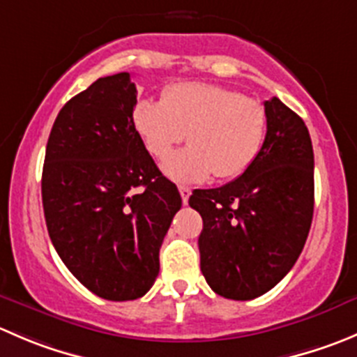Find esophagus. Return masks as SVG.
<instances>
[{"mask_svg":"<svg viewBox=\"0 0 357 357\" xmlns=\"http://www.w3.org/2000/svg\"><path fill=\"white\" fill-rule=\"evenodd\" d=\"M179 193H181L183 204H188L190 195H192V190H190L188 186H185V185H179Z\"/></svg>","mask_w":357,"mask_h":357,"instance_id":"1","label":"esophagus"}]
</instances>
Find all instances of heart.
Instances as JSON below:
<instances>
[{
	"instance_id": "b5f03b06",
	"label": "heart",
	"mask_w": 357,
	"mask_h": 357,
	"mask_svg": "<svg viewBox=\"0 0 357 357\" xmlns=\"http://www.w3.org/2000/svg\"><path fill=\"white\" fill-rule=\"evenodd\" d=\"M132 123L148 153L158 160L187 136L190 146L164 162L178 183H202L211 176L244 174L261 151L268 113L263 102L211 83H176L162 101L139 99Z\"/></svg>"
}]
</instances>
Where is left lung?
Instances as JSON below:
<instances>
[{
	"label": "left lung",
	"instance_id": "1",
	"mask_svg": "<svg viewBox=\"0 0 357 357\" xmlns=\"http://www.w3.org/2000/svg\"><path fill=\"white\" fill-rule=\"evenodd\" d=\"M266 137L251 167L234 181L195 190L202 216L200 271L214 293L252 300L295 265L314 214V151L303 120L278 98L265 101Z\"/></svg>",
	"mask_w": 357,
	"mask_h": 357
}]
</instances>
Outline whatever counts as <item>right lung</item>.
Listing matches in <instances>:
<instances>
[{
	"instance_id": "add662e5",
	"label": "right lung",
	"mask_w": 357,
	"mask_h": 357,
	"mask_svg": "<svg viewBox=\"0 0 357 357\" xmlns=\"http://www.w3.org/2000/svg\"><path fill=\"white\" fill-rule=\"evenodd\" d=\"M130 73L105 76L69 99L45 151L41 199L55 251L94 295L112 302L146 295L181 195L132 123Z\"/></svg>"
}]
</instances>
